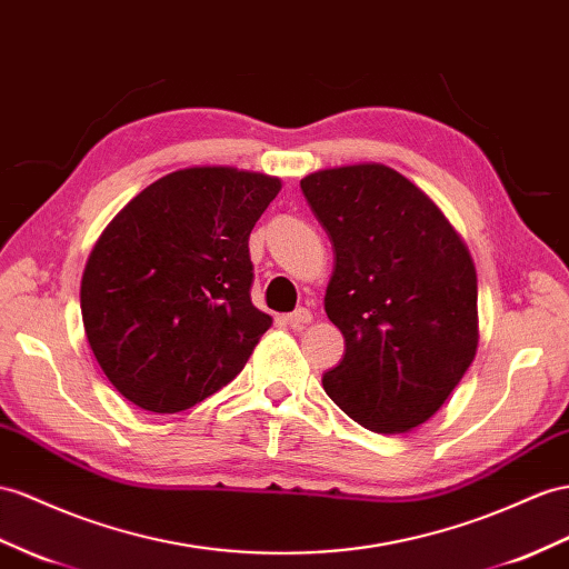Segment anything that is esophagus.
<instances>
[{"label":"esophagus","mask_w":569,"mask_h":569,"mask_svg":"<svg viewBox=\"0 0 569 569\" xmlns=\"http://www.w3.org/2000/svg\"><path fill=\"white\" fill-rule=\"evenodd\" d=\"M283 322H286L288 327H293V329H302L305 325H310V322H312V312H310L308 308H298L296 312L286 315V317H283Z\"/></svg>","instance_id":"obj_1"}]
</instances>
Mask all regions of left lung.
<instances>
[{
	"instance_id": "1",
	"label": "left lung",
	"mask_w": 569,
	"mask_h": 569,
	"mask_svg": "<svg viewBox=\"0 0 569 569\" xmlns=\"http://www.w3.org/2000/svg\"><path fill=\"white\" fill-rule=\"evenodd\" d=\"M300 189L337 254L325 310L346 353L325 391L362 428L409 432L442 409L476 358L469 247L423 189L385 163L317 170Z\"/></svg>"
}]
</instances>
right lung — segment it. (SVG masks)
Masks as SVG:
<instances>
[{"mask_svg":"<svg viewBox=\"0 0 569 569\" xmlns=\"http://www.w3.org/2000/svg\"><path fill=\"white\" fill-rule=\"evenodd\" d=\"M279 192L273 174L182 168L100 232L81 276V317L127 401L178 413L236 380L271 327L250 298V232Z\"/></svg>","mask_w":569,"mask_h":569,"instance_id":"obj_1","label":"right lung"}]
</instances>
